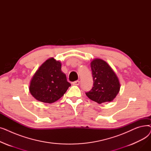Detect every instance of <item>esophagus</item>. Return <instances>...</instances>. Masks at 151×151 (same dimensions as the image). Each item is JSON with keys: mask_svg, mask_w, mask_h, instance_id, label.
<instances>
[{"mask_svg": "<svg viewBox=\"0 0 151 151\" xmlns=\"http://www.w3.org/2000/svg\"><path fill=\"white\" fill-rule=\"evenodd\" d=\"M80 84V81H76L73 82V85H76V86H78V85H79Z\"/></svg>", "mask_w": 151, "mask_h": 151, "instance_id": "obj_1", "label": "esophagus"}]
</instances>
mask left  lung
<instances>
[{
    "instance_id": "obj_1",
    "label": "left lung",
    "mask_w": 151,
    "mask_h": 151,
    "mask_svg": "<svg viewBox=\"0 0 151 151\" xmlns=\"http://www.w3.org/2000/svg\"><path fill=\"white\" fill-rule=\"evenodd\" d=\"M93 85L86 95L99 104L112 101L120 91L119 80L108 63L101 59H94L91 62Z\"/></svg>"
}]
</instances>
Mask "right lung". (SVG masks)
<instances>
[{
    "instance_id": "1",
    "label": "right lung",
    "mask_w": 151,
    "mask_h": 151,
    "mask_svg": "<svg viewBox=\"0 0 151 151\" xmlns=\"http://www.w3.org/2000/svg\"><path fill=\"white\" fill-rule=\"evenodd\" d=\"M62 63L54 58L38 68L30 81L29 92L37 100L52 104L60 99L71 86L61 70Z\"/></svg>"
}]
</instances>
